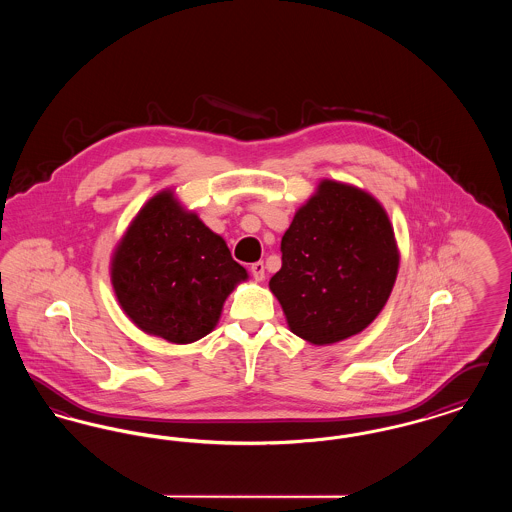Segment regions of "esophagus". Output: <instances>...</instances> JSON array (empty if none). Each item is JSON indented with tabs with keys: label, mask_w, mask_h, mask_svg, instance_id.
<instances>
[{
	"label": "esophagus",
	"mask_w": 512,
	"mask_h": 512,
	"mask_svg": "<svg viewBox=\"0 0 512 512\" xmlns=\"http://www.w3.org/2000/svg\"><path fill=\"white\" fill-rule=\"evenodd\" d=\"M251 274H253V278L257 280V282H261V280H265V265L261 263V261H257V263H253L251 265Z\"/></svg>",
	"instance_id": "obj_1"
}]
</instances>
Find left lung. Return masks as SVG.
I'll return each instance as SVG.
<instances>
[{
  "mask_svg": "<svg viewBox=\"0 0 512 512\" xmlns=\"http://www.w3.org/2000/svg\"><path fill=\"white\" fill-rule=\"evenodd\" d=\"M282 268L268 286L295 336L328 345L363 332L384 309L399 253L384 207L363 190L322 180L293 217Z\"/></svg>",
  "mask_w": 512,
  "mask_h": 512,
  "instance_id": "obj_1",
  "label": "left lung"
}]
</instances>
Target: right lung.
<instances>
[{"label":"right lung","instance_id":"right-lung-1","mask_svg":"<svg viewBox=\"0 0 512 512\" xmlns=\"http://www.w3.org/2000/svg\"><path fill=\"white\" fill-rule=\"evenodd\" d=\"M245 278L224 240L169 190L142 207L111 263L122 311L147 334L172 343L207 336L224 299Z\"/></svg>","mask_w":512,"mask_h":512}]
</instances>
